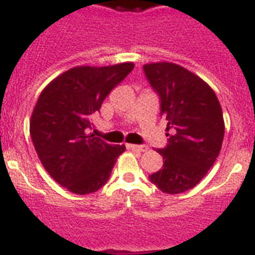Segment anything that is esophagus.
<instances>
[{
	"instance_id": "34e87169",
	"label": "esophagus",
	"mask_w": 255,
	"mask_h": 255,
	"mask_svg": "<svg viewBox=\"0 0 255 255\" xmlns=\"http://www.w3.org/2000/svg\"><path fill=\"white\" fill-rule=\"evenodd\" d=\"M129 149H133V151H139V152H145L148 149L147 145H139V144H128L127 145Z\"/></svg>"
}]
</instances>
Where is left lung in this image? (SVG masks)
<instances>
[{"label":"left lung","mask_w":255,"mask_h":255,"mask_svg":"<svg viewBox=\"0 0 255 255\" xmlns=\"http://www.w3.org/2000/svg\"><path fill=\"white\" fill-rule=\"evenodd\" d=\"M143 70L168 122V143L157 149L163 168L149 180L164 193H182L201 181L220 155L225 133L221 106L213 90L181 66L160 62Z\"/></svg>","instance_id":"obj_1"}]
</instances>
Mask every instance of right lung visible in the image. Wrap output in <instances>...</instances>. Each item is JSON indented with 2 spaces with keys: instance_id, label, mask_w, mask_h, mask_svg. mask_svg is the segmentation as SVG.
Instances as JSON below:
<instances>
[{
  "instance_id": "obj_1",
  "label": "right lung",
  "mask_w": 255,
  "mask_h": 255,
  "mask_svg": "<svg viewBox=\"0 0 255 255\" xmlns=\"http://www.w3.org/2000/svg\"><path fill=\"white\" fill-rule=\"evenodd\" d=\"M133 70V63L67 70L41 92L30 136L42 165L66 189L94 193L108 181L126 145H112L91 133L92 116L106 96Z\"/></svg>"
}]
</instances>
